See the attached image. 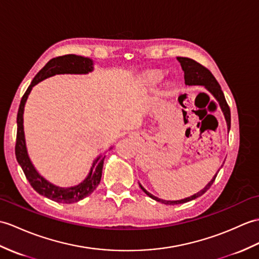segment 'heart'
I'll return each mask as SVG.
<instances>
[{"instance_id":"b5f03b06","label":"heart","mask_w":259,"mask_h":259,"mask_svg":"<svg viewBox=\"0 0 259 259\" xmlns=\"http://www.w3.org/2000/svg\"><path fill=\"white\" fill-rule=\"evenodd\" d=\"M159 78H160V76L157 75V74L150 75L146 79V83H147L148 86H152V85H154V83L159 80Z\"/></svg>"}]
</instances>
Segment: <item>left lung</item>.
Returning a JSON list of instances; mask_svg holds the SVG:
<instances>
[{
    "label": "left lung",
    "mask_w": 259,
    "mask_h": 259,
    "mask_svg": "<svg viewBox=\"0 0 259 259\" xmlns=\"http://www.w3.org/2000/svg\"><path fill=\"white\" fill-rule=\"evenodd\" d=\"M178 61L181 64V67L184 71V80H185V85L188 86H204L205 87L209 93L213 95V97L216 99V101L220 104V107L222 111L224 113V117L226 120V123H227V130L230 131L231 129V110H230V107H228L227 102L225 100V96L222 92L220 83L218 82V80L215 79V77L212 75L211 71H209L207 68L204 67L201 64H198L197 62H195L194 59H191L188 57H177ZM218 176V173L215 174L213 177V179L209 181L206 185L205 188L202 189L200 192H197V193L191 195L189 197H185L182 198V200H177V201H166V200H162V198H159L157 196L152 195L150 192H148L146 189L143 188V186L139 183L141 190L146 193L148 196H150L153 200L161 202L163 204H166V205H176V204H183L186 203L189 201L192 200H195V198L202 196L205 192L211 188V185L213 184L214 180Z\"/></svg>",
    "instance_id": "left-lung-1"
}]
</instances>
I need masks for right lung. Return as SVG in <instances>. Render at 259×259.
<instances>
[{"mask_svg":"<svg viewBox=\"0 0 259 259\" xmlns=\"http://www.w3.org/2000/svg\"><path fill=\"white\" fill-rule=\"evenodd\" d=\"M94 70V61L88 57L74 55L59 56L51 59L43 68H41L37 75L34 77L31 85L28 86L27 90L22 97L19 112H17V135H16V146H15V155L16 160L21 165L22 170L28 180L29 184L33 186V189L38 194L46 196L52 201L57 203L71 204L82 200L86 196L90 195L97 188L102 173V166H104V160L106 155L99 154L93 162V165L90 167L88 176L83 179L79 184L69 186V188H61L41 177L40 174L35 169L31 159L28 157L25 135H24V107H25L28 95L31 94L32 89L35 85H37L41 80L46 79L48 77L55 75H86L92 73ZM111 149V148H110Z\"/></svg>","mask_w":259,"mask_h":259,"instance_id":"add662e5","label":"right lung"}]
</instances>
